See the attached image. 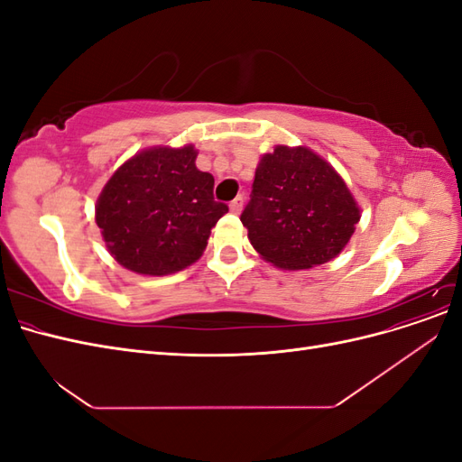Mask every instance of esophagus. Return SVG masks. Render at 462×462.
Instances as JSON below:
<instances>
[{"label": "esophagus", "mask_w": 462, "mask_h": 462, "mask_svg": "<svg viewBox=\"0 0 462 462\" xmlns=\"http://www.w3.org/2000/svg\"><path fill=\"white\" fill-rule=\"evenodd\" d=\"M243 204H245V197H243V194H239V197H236V199H235V200L229 204L231 212H233V214H241Z\"/></svg>", "instance_id": "obj_1"}]
</instances>
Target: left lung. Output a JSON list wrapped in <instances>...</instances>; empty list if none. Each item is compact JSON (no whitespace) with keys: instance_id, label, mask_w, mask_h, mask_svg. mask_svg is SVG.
I'll list each match as a JSON object with an SVG mask.
<instances>
[{"instance_id":"left-lung-1","label":"left lung","mask_w":462,"mask_h":462,"mask_svg":"<svg viewBox=\"0 0 462 462\" xmlns=\"http://www.w3.org/2000/svg\"><path fill=\"white\" fill-rule=\"evenodd\" d=\"M250 245L283 270H309L337 256L360 221L341 175L306 146L263 153L241 214Z\"/></svg>"}]
</instances>
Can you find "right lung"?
<instances>
[{"mask_svg": "<svg viewBox=\"0 0 462 462\" xmlns=\"http://www.w3.org/2000/svg\"><path fill=\"white\" fill-rule=\"evenodd\" d=\"M197 150L153 146L111 175L96 202L109 254L143 275H167L197 262L229 208L214 200V177Z\"/></svg>", "mask_w": 462, "mask_h": 462, "instance_id": "1", "label": "right lung"}]
</instances>
